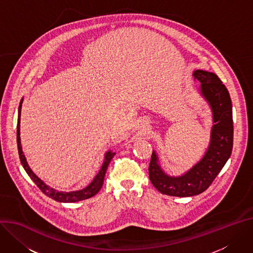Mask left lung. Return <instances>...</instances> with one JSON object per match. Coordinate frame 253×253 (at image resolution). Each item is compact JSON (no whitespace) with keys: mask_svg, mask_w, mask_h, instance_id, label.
Segmentation results:
<instances>
[{"mask_svg":"<svg viewBox=\"0 0 253 253\" xmlns=\"http://www.w3.org/2000/svg\"><path fill=\"white\" fill-rule=\"evenodd\" d=\"M193 76L201 83V93L213 112L214 125L209 148L201 162L181 176L166 174L154 151L148 168L149 178L155 189L173 197H192L208 189L230 157L233 147L232 104L226 86L213 73L198 70Z\"/></svg>","mask_w":253,"mask_h":253,"instance_id":"left-lung-1","label":"left lung"}]
</instances>
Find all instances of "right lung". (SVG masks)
Listing matches in <instances>:
<instances>
[{"label": "right lung", "instance_id": "right-lung-1", "mask_svg": "<svg viewBox=\"0 0 253 253\" xmlns=\"http://www.w3.org/2000/svg\"><path fill=\"white\" fill-rule=\"evenodd\" d=\"M21 107H22V101L20 103L19 106V115H18V124H17V144H18V152H19V157H20V162L24 168V169L26 170V172L28 173V175L30 176V178L35 182V185L40 189V191L45 194L46 196H48L49 198L57 201V202H62V203H75V202H79V201H83L88 198L94 197L96 194H98V192L101 190L103 182H104V178L106 175V171L108 169V166L111 162V159L114 157L115 153L108 151L105 155V162L99 171V173L96 175V177L94 178V180L91 181L89 185L81 190V191H76V192H70V193H63V192H57L55 190H53L52 188H49L48 186L45 185V183L38 178V176L31 170V169L29 168L26 158L23 154L22 151V146H21V139H20V116H21Z\"/></svg>", "mask_w": 253, "mask_h": 253}]
</instances>
